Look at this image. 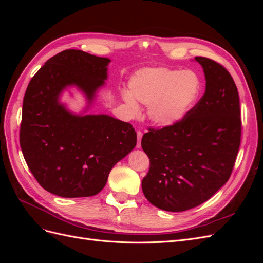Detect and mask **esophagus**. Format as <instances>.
<instances>
[{"label": "esophagus", "mask_w": 263, "mask_h": 263, "mask_svg": "<svg viewBox=\"0 0 263 263\" xmlns=\"http://www.w3.org/2000/svg\"><path fill=\"white\" fill-rule=\"evenodd\" d=\"M141 137H142V133L138 130V132H137V145H136V147H137V148H140V146H141V144H140Z\"/></svg>", "instance_id": "1"}]
</instances>
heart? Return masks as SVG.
<instances>
[{
	"mask_svg": "<svg viewBox=\"0 0 263 263\" xmlns=\"http://www.w3.org/2000/svg\"><path fill=\"white\" fill-rule=\"evenodd\" d=\"M129 86L130 94L124 95L127 105L137 110L135 99L149 105V117L160 126L176 125L185 118L202 90L196 73L171 68L139 70L132 78Z\"/></svg>",
	"mask_w": 263,
	"mask_h": 263,
	"instance_id": "b5f03b06",
	"label": "heart"
}]
</instances>
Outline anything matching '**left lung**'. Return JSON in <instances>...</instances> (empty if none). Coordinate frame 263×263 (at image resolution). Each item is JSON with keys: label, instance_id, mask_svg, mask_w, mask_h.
I'll list each match as a JSON object with an SVG mask.
<instances>
[{"label": "left lung", "instance_id": "obj_1", "mask_svg": "<svg viewBox=\"0 0 263 263\" xmlns=\"http://www.w3.org/2000/svg\"><path fill=\"white\" fill-rule=\"evenodd\" d=\"M204 69L206 90L176 125L149 127L141 147L150 166L141 187L158 209L183 212L204 203L228 181L241 138L239 94L227 69L195 57Z\"/></svg>", "mask_w": 263, "mask_h": 263}]
</instances>
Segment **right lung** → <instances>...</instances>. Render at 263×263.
Listing matches in <instances>:
<instances>
[{"instance_id":"add662e5","label":"right lung","mask_w":263,"mask_h":263,"mask_svg":"<svg viewBox=\"0 0 263 263\" xmlns=\"http://www.w3.org/2000/svg\"><path fill=\"white\" fill-rule=\"evenodd\" d=\"M109 59L68 49L46 61L23 100L20 144L30 172L46 191L86 197L105 186L113 166L136 146L132 124L108 115L76 116L59 103L67 85L93 100Z\"/></svg>"}]
</instances>
